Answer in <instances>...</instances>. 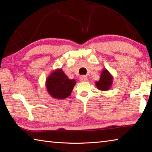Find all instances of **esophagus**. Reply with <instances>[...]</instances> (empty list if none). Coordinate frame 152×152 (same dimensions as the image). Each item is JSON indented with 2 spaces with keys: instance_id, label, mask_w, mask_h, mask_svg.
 <instances>
[{
  "instance_id": "obj_1",
  "label": "esophagus",
  "mask_w": 152,
  "mask_h": 152,
  "mask_svg": "<svg viewBox=\"0 0 152 152\" xmlns=\"http://www.w3.org/2000/svg\"><path fill=\"white\" fill-rule=\"evenodd\" d=\"M79 79H80V81L82 82H86L88 80V79H87V77L86 75H81Z\"/></svg>"
}]
</instances>
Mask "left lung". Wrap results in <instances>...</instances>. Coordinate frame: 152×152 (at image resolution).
I'll return each instance as SVG.
<instances>
[{"label":"left lung","mask_w":152,"mask_h":152,"mask_svg":"<svg viewBox=\"0 0 152 152\" xmlns=\"http://www.w3.org/2000/svg\"><path fill=\"white\" fill-rule=\"evenodd\" d=\"M113 77L107 69H103L99 81L95 82L97 88L101 91H108L112 86Z\"/></svg>","instance_id":"1"}]
</instances>
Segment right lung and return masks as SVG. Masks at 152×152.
<instances>
[{"label":"right lung","instance_id":"right-lung-1","mask_svg":"<svg viewBox=\"0 0 152 152\" xmlns=\"http://www.w3.org/2000/svg\"><path fill=\"white\" fill-rule=\"evenodd\" d=\"M76 84L75 79H69L62 69H57L51 72L46 79L47 91L50 96L57 99L68 97Z\"/></svg>","mask_w":152,"mask_h":152}]
</instances>
